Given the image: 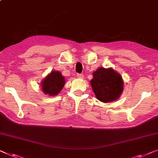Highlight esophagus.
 Masks as SVG:
<instances>
[{"label":"esophagus","instance_id":"esophagus-1","mask_svg":"<svg viewBox=\"0 0 158 158\" xmlns=\"http://www.w3.org/2000/svg\"><path fill=\"white\" fill-rule=\"evenodd\" d=\"M77 77H79V78H83V77H84V75H83V74L77 73Z\"/></svg>","mask_w":158,"mask_h":158}]
</instances>
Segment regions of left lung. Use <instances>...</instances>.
<instances>
[{"mask_svg": "<svg viewBox=\"0 0 158 158\" xmlns=\"http://www.w3.org/2000/svg\"><path fill=\"white\" fill-rule=\"evenodd\" d=\"M90 83L97 99L104 102L117 100L123 90L122 77L112 68H98Z\"/></svg>", "mask_w": 158, "mask_h": 158, "instance_id": "8db88e82", "label": "left lung"}]
</instances>
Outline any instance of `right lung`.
Masks as SVG:
<instances>
[{
  "mask_svg": "<svg viewBox=\"0 0 158 158\" xmlns=\"http://www.w3.org/2000/svg\"><path fill=\"white\" fill-rule=\"evenodd\" d=\"M65 85V79L60 72L52 71L42 83L44 93L49 95H56L62 90Z\"/></svg>",
  "mask_w": 158,
  "mask_h": 158,
  "instance_id": "1",
  "label": "right lung"
}]
</instances>
